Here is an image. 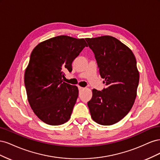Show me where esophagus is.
Segmentation results:
<instances>
[{
  "mask_svg": "<svg viewBox=\"0 0 160 160\" xmlns=\"http://www.w3.org/2000/svg\"><path fill=\"white\" fill-rule=\"evenodd\" d=\"M78 88H79V91H82V90L85 89V88H82V87H80V86H79V87H78Z\"/></svg>",
  "mask_w": 160,
  "mask_h": 160,
  "instance_id": "obj_1",
  "label": "esophagus"
}]
</instances>
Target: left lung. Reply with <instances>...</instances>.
I'll use <instances>...</instances> for the list:
<instances>
[{
  "label": "left lung",
  "instance_id": "obj_1",
  "mask_svg": "<svg viewBox=\"0 0 160 160\" xmlns=\"http://www.w3.org/2000/svg\"><path fill=\"white\" fill-rule=\"evenodd\" d=\"M85 40L106 85L102 91L92 90L88 103L91 118L100 125H113L129 112L136 98L139 79L136 59L132 50L113 37Z\"/></svg>",
  "mask_w": 160,
  "mask_h": 160
}]
</instances>
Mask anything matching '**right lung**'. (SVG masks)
Listing matches in <instances>:
<instances>
[{
	"label": "right lung",
	"instance_id": "right-lung-1",
	"mask_svg": "<svg viewBox=\"0 0 160 160\" xmlns=\"http://www.w3.org/2000/svg\"><path fill=\"white\" fill-rule=\"evenodd\" d=\"M85 47L84 38L61 35L40 42L32 50L25 85L31 109L44 123L59 125L70 119L79 90L63 82L64 71L71 72L72 61Z\"/></svg>",
	"mask_w": 160,
	"mask_h": 160
}]
</instances>
